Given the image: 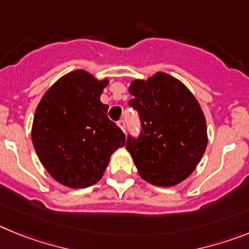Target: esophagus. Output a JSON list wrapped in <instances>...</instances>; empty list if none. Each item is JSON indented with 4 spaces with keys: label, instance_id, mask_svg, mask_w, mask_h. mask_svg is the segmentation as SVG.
<instances>
[{
    "label": "esophagus",
    "instance_id": "34e87169",
    "mask_svg": "<svg viewBox=\"0 0 249 249\" xmlns=\"http://www.w3.org/2000/svg\"><path fill=\"white\" fill-rule=\"evenodd\" d=\"M117 126L120 127V128L122 129L123 132H126V124H124V121H122V120L118 121V122H117Z\"/></svg>",
    "mask_w": 249,
    "mask_h": 249
}]
</instances>
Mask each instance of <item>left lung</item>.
<instances>
[{
	"instance_id": "1",
	"label": "left lung",
	"mask_w": 249,
	"mask_h": 249,
	"mask_svg": "<svg viewBox=\"0 0 249 249\" xmlns=\"http://www.w3.org/2000/svg\"><path fill=\"white\" fill-rule=\"evenodd\" d=\"M129 105L140 113L142 132L126 148L141 178L172 187L190 177L208 143L207 123L198 101L186 85L166 72L133 80Z\"/></svg>"
}]
</instances>
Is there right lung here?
Returning <instances> with one entry per match:
<instances>
[{"mask_svg":"<svg viewBox=\"0 0 249 249\" xmlns=\"http://www.w3.org/2000/svg\"><path fill=\"white\" fill-rule=\"evenodd\" d=\"M108 83L74 70L58 78L37 105L32 143L46 171L62 186L77 190L97 183L111 156L126 143L100 100Z\"/></svg>","mask_w":249,"mask_h":249,"instance_id":"add662e5","label":"right lung"}]
</instances>
